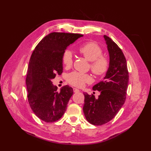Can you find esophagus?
Wrapping results in <instances>:
<instances>
[{"instance_id":"obj_1","label":"esophagus","mask_w":151,"mask_h":151,"mask_svg":"<svg viewBox=\"0 0 151 151\" xmlns=\"http://www.w3.org/2000/svg\"><path fill=\"white\" fill-rule=\"evenodd\" d=\"M73 91L75 93H78L80 91V90L77 88H73Z\"/></svg>"}]
</instances>
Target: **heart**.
<instances>
[{
    "label": "heart",
    "instance_id": "b5f03b06",
    "mask_svg": "<svg viewBox=\"0 0 151 151\" xmlns=\"http://www.w3.org/2000/svg\"><path fill=\"white\" fill-rule=\"evenodd\" d=\"M78 51L89 62H90V69L95 75L101 76L107 71L109 66L108 60L101 56L102 50L97 43L93 42L86 43L79 47ZM62 62L66 67H70L73 63V54L69 50L63 53ZM91 81L90 76L78 72L71 73L68 75L67 81L70 84L81 87L85 82Z\"/></svg>",
    "mask_w": 151,
    "mask_h": 151
}]
</instances>
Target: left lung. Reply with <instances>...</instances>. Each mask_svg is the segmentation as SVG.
<instances>
[{
    "label": "left lung",
    "instance_id": "8db88e82",
    "mask_svg": "<svg viewBox=\"0 0 151 151\" xmlns=\"http://www.w3.org/2000/svg\"><path fill=\"white\" fill-rule=\"evenodd\" d=\"M104 39L109 54V67L103 81L95 84L93 89L100 92L95 95L84 93L83 111L86 119L93 125H102L111 121L123 106L126 99L129 81L126 58L117 45L107 36Z\"/></svg>",
    "mask_w": 151,
    "mask_h": 151
}]
</instances>
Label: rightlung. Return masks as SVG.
<instances>
[{"label":"right lung","instance_id":"obj_1","mask_svg":"<svg viewBox=\"0 0 151 151\" xmlns=\"http://www.w3.org/2000/svg\"><path fill=\"white\" fill-rule=\"evenodd\" d=\"M82 34L52 32L41 40L34 50L28 65L26 84L28 102L36 116L47 123L63 116L73 89L65 86L58 91L52 80L63 72L62 55L67 47Z\"/></svg>","mask_w":151,"mask_h":151}]
</instances>
